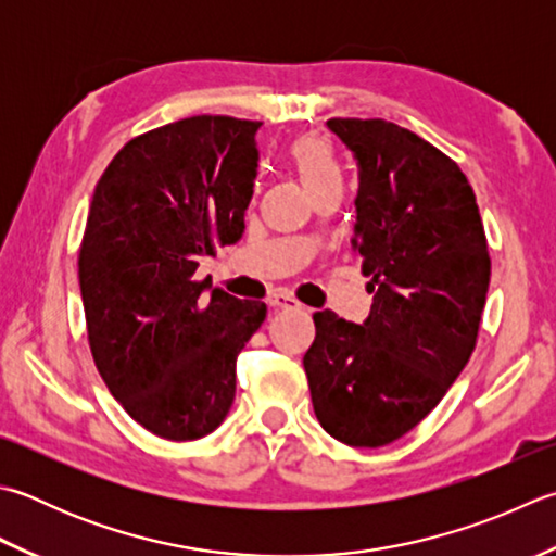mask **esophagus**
<instances>
[{"mask_svg": "<svg viewBox=\"0 0 556 556\" xmlns=\"http://www.w3.org/2000/svg\"><path fill=\"white\" fill-rule=\"evenodd\" d=\"M267 303L271 308H281V311H291V308H299V301L289 296L285 291H271L267 296Z\"/></svg>", "mask_w": 556, "mask_h": 556, "instance_id": "1", "label": "esophagus"}]
</instances>
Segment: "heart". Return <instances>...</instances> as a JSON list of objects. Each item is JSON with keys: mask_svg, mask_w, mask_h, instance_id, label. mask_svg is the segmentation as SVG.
I'll return each instance as SVG.
<instances>
[{"mask_svg": "<svg viewBox=\"0 0 556 556\" xmlns=\"http://www.w3.org/2000/svg\"><path fill=\"white\" fill-rule=\"evenodd\" d=\"M291 156L293 163H296L303 182H306L311 190L340 182V168H337V161L332 156L328 141H323L318 137L301 139L299 144L293 147Z\"/></svg>", "mask_w": 556, "mask_h": 556, "instance_id": "1", "label": "heart"}]
</instances>
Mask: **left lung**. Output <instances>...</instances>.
Segmentation results:
<instances>
[{"label":"left lung","mask_w":556,"mask_h":556,"mask_svg":"<svg viewBox=\"0 0 556 556\" xmlns=\"http://www.w3.org/2000/svg\"><path fill=\"white\" fill-rule=\"evenodd\" d=\"M325 125L358 166L352 248L374 303L362 325L315 313L303 368L320 427L378 448L415 429L470 362L492 260L458 163L388 119Z\"/></svg>","instance_id":"obj_1"}]
</instances>
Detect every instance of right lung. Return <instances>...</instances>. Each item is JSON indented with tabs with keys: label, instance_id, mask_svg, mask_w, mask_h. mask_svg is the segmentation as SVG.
<instances>
[{
	"label": "right lung",
	"instance_id": "1",
	"mask_svg": "<svg viewBox=\"0 0 556 556\" xmlns=\"http://www.w3.org/2000/svg\"><path fill=\"white\" fill-rule=\"evenodd\" d=\"M263 123L194 115L139 135L93 190L79 287L98 374L147 431L194 441L226 419L236 358L263 301L200 281L202 255L233 245L257 176Z\"/></svg>",
	"mask_w": 556,
	"mask_h": 556
}]
</instances>
